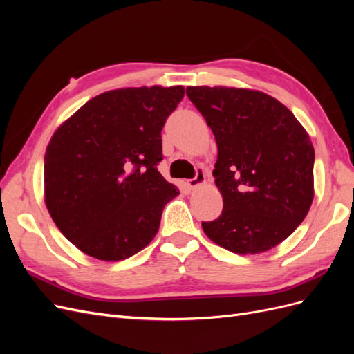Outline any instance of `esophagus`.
<instances>
[{
    "label": "esophagus",
    "mask_w": 354,
    "mask_h": 354,
    "mask_svg": "<svg viewBox=\"0 0 354 354\" xmlns=\"http://www.w3.org/2000/svg\"><path fill=\"white\" fill-rule=\"evenodd\" d=\"M202 183H205V171H203L202 168H198L195 177L187 180L186 185H187V187H190V189H195V187H198V186L202 185Z\"/></svg>",
    "instance_id": "1"
}]
</instances>
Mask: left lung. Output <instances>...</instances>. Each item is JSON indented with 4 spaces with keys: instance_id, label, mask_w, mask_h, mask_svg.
<instances>
[{
    "instance_id": "8db88e82",
    "label": "left lung",
    "mask_w": 354,
    "mask_h": 354,
    "mask_svg": "<svg viewBox=\"0 0 354 354\" xmlns=\"http://www.w3.org/2000/svg\"><path fill=\"white\" fill-rule=\"evenodd\" d=\"M218 155L212 176L221 216L207 236L234 254H260L291 234L313 202L315 149L294 113L272 95L246 88L187 87Z\"/></svg>"
}]
</instances>
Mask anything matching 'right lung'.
<instances>
[{
  "instance_id": "add662e5",
  "label": "right lung",
  "mask_w": 354,
  "mask_h": 354,
  "mask_svg": "<svg viewBox=\"0 0 354 354\" xmlns=\"http://www.w3.org/2000/svg\"><path fill=\"white\" fill-rule=\"evenodd\" d=\"M183 95L181 85L106 91L53 134L44 156L46 205L84 254L120 261L155 238L164 207L180 194L156 165L160 131Z\"/></svg>"
}]
</instances>
